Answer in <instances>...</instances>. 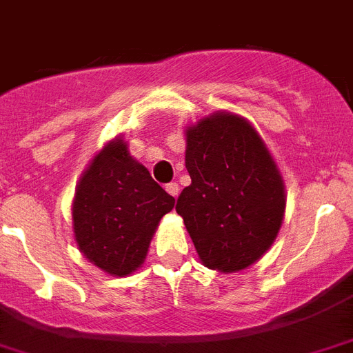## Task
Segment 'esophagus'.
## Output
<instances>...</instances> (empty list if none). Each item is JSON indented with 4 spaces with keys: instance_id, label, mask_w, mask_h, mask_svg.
<instances>
[{
    "instance_id": "34e87169",
    "label": "esophagus",
    "mask_w": 353,
    "mask_h": 353,
    "mask_svg": "<svg viewBox=\"0 0 353 353\" xmlns=\"http://www.w3.org/2000/svg\"><path fill=\"white\" fill-rule=\"evenodd\" d=\"M166 192L170 194V196H173V198H176V196H179V192H180L179 183H174V182L168 183V185H166Z\"/></svg>"
}]
</instances>
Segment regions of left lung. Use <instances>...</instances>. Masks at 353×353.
Instances as JSON below:
<instances>
[{"mask_svg": "<svg viewBox=\"0 0 353 353\" xmlns=\"http://www.w3.org/2000/svg\"><path fill=\"white\" fill-rule=\"evenodd\" d=\"M185 132L190 185L180 192L176 213L206 268L245 270L282 225V176L257 131L238 115L215 113Z\"/></svg>", "mask_w": 353, "mask_h": 353, "instance_id": "obj_1", "label": "left lung"}]
</instances>
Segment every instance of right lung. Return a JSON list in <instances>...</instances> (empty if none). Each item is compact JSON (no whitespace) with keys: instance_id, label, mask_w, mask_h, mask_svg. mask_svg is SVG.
I'll list each match as a JSON object with an SVG mask.
<instances>
[{"instance_id":"right-lung-1","label":"right lung","mask_w":353,"mask_h":353,"mask_svg":"<svg viewBox=\"0 0 353 353\" xmlns=\"http://www.w3.org/2000/svg\"><path fill=\"white\" fill-rule=\"evenodd\" d=\"M173 206V196L115 140L92 159L77 187V245L103 271L125 276L143 264L157 224Z\"/></svg>"}]
</instances>
